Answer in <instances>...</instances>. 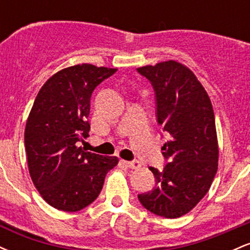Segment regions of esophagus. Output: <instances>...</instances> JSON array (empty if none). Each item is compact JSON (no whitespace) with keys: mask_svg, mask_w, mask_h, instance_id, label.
I'll list each match as a JSON object with an SVG mask.
<instances>
[{"mask_svg":"<svg viewBox=\"0 0 250 250\" xmlns=\"http://www.w3.org/2000/svg\"><path fill=\"white\" fill-rule=\"evenodd\" d=\"M125 163L131 169H137L141 167V165H140V162L137 161V160H133V161H125Z\"/></svg>","mask_w":250,"mask_h":250,"instance_id":"34e87169","label":"esophagus"}]
</instances>
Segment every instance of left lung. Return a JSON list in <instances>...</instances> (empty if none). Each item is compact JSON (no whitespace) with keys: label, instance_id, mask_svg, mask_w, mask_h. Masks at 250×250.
<instances>
[{"label":"left lung","instance_id":"left-lung-1","mask_svg":"<svg viewBox=\"0 0 250 250\" xmlns=\"http://www.w3.org/2000/svg\"><path fill=\"white\" fill-rule=\"evenodd\" d=\"M153 85L156 119L170 136L163 145L162 170L150 167L155 187L137 199L166 219L189 213L210 188L217 171L215 117L207 91L193 71L175 61L137 68Z\"/></svg>","mask_w":250,"mask_h":250}]
</instances>
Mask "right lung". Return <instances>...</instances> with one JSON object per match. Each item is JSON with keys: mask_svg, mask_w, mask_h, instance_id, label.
<instances>
[{"mask_svg": "<svg viewBox=\"0 0 250 250\" xmlns=\"http://www.w3.org/2000/svg\"><path fill=\"white\" fill-rule=\"evenodd\" d=\"M116 70L87 63L62 69L42 85L31 108L24 130L30 177L59 210L77 211L94 202L119 161L80 147L89 137L93 91Z\"/></svg>", "mask_w": 250, "mask_h": 250, "instance_id": "add662e5", "label": "right lung"}]
</instances>
